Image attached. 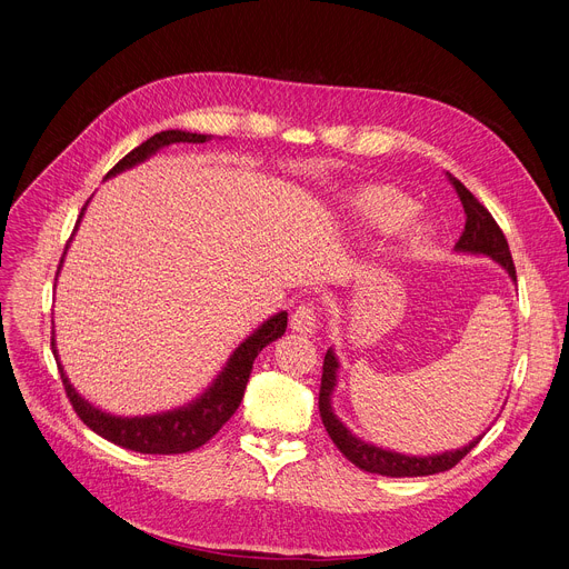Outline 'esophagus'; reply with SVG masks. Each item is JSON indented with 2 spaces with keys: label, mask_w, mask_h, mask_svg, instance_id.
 Returning <instances> with one entry per match:
<instances>
[{
  "label": "esophagus",
  "mask_w": 569,
  "mask_h": 569,
  "mask_svg": "<svg viewBox=\"0 0 569 569\" xmlns=\"http://www.w3.org/2000/svg\"><path fill=\"white\" fill-rule=\"evenodd\" d=\"M291 330L300 336H312L317 330V312L310 303H300L291 315Z\"/></svg>",
  "instance_id": "obj_1"
}]
</instances>
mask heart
<instances>
[{"label": "heart", "mask_w": 569, "mask_h": 569, "mask_svg": "<svg viewBox=\"0 0 569 569\" xmlns=\"http://www.w3.org/2000/svg\"><path fill=\"white\" fill-rule=\"evenodd\" d=\"M418 213V204L405 192L388 186L365 188L353 199L356 227L362 237H390V233L408 227L402 233V250L409 257H418L431 241V229L425 222H411Z\"/></svg>", "instance_id": "heart-1"}]
</instances>
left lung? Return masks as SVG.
<instances>
[{
	"mask_svg": "<svg viewBox=\"0 0 569 569\" xmlns=\"http://www.w3.org/2000/svg\"><path fill=\"white\" fill-rule=\"evenodd\" d=\"M461 207L466 213V227L461 231L459 241L455 243V252L459 254H473V257H489L496 261L500 269H503L512 282H517V271L512 263V254L508 248V241L503 237V231L496 224L491 213L478 202L471 190H466L461 181L450 177ZM338 372H340V358L336 349H328L323 356V375H321V390H319V411L323 427L328 431V437L332 439L340 448V452L356 463L358 469L367 473H379L388 478H420V476H433V473H443L457 461H461L466 455H469L485 433L476 437L471 443H466L463 448L457 450H446L437 455H405V452H395L390 448L375 446L370 441H365L336 416V409H332V392L338 388Z\"/></svg>",
	"mask_w": 569,
	"mask_h": 569,
	"instance_id": "8db88e82",
	"label": "left lung"
}]
</instances>
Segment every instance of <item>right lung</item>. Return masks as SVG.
Here are the masks:
<instances>
[{
  "label": "right lung",
  "instance_id": "add662e5",
  "mask_svg": "<svg viewBox=\"0 0 569 569\" xmlns=\"http://www.w3.org/2000/svg\"><path fill=\"white\" fill-rule=\"evenodd\" d=\"M211 136H202V132H186V130H162L156 132L153 138L142 142L138 149H132L128 156H123L112 170L108 172L106 179L117 177L130 167H136L151 156H156L160 149L177 144V142H190V144H204L209 142ZM89 204V202H87ZM87 204L82 207L80 220L87 211ZM78 220V224H80ZM78 229V227H76ZM66 257V252H63ZM61 257V263H63ZM59 263V269H61ZM287 330V312H276L273 317L266 319L259 328H254L250 336L233 349V353L227 358L224 367L218 372V377L211 381V386L197 395L192 402L162 411V413H151V416H112L103 409H98L89 405L87 399L73 388L63 372V365L59 362L57 345L52 338V353L59 367V375L66 388V395H69L71 405L80 420L96 431L98 437H103L112 441L114 446H121L132 452H142V455H181L190 452L199 446H204L211 437H216L218 429L237 413L250 372H252V362L261 353L266 345L276 342L278 338L284 336Z\"/></svg>",
  "mask_w": 569,
  "mask_h": 569
}]
</instances>
